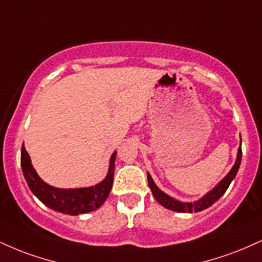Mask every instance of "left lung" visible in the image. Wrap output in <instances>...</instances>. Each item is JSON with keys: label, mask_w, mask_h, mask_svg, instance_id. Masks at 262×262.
<instances>
[{"label": "left lung", "mask_w": 262, "mask_h": 262, "mask_svg": "<svg viewBox=\"0 0 262 262\" xmlns=\"http://www.w3.org/2000/svg\"><path fill=\"white\" fill-rule=\"evenodd\" d=\"M241 161H242V147L239 146L237 160H235L234 166L232 167V169L229 171L228 174H227L226 177L212 189V190H210L209 193L204 195L200 200L194 201V203H183V201L173 199V198L169 196V195L163 193V191L160 190L159 187L155 184V182L152 181L150 173H147V183H149V187L151 189V191H152L154 198L159 201V204H161L163 207H166V209L177 211V212H199V211L207 209V207H210L211 205L215 204L216 201L226 193V190L228 189L229 184H231L233 179H234L235 176H237L239 166H241Z\"/></svg>", "instance_id": "8db88e82"}]
</instances>
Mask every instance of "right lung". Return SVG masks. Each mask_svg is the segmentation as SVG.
I'll return each instance as SVG.
<instances>
[{"mask_svg":"<svg viewBox=\"0 0 262 262\" xmlns=\"http://www.w3.org/2000/svg\"><path fill=\"white\" fill-rule=\"evenodd\" d=\"M117 152H113L110 160L108 173L106 178L99 184L89 188L75 189H59L49 185L41 179L33 165L29 154L25 147H21L20 165L24 178L29 185L30 190L43 205L57 212L67 215H81L91 211H95L105 203L108 198L113 185V174H115V161Z\"/></svg>","mask_w":262,"mask_h":262,"instance_id":"right-lung-1","label":"right lung"}]
</instances>
